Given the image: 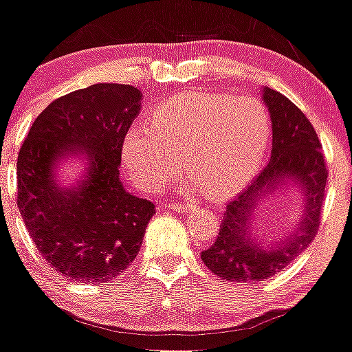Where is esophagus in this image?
Returning <instances> with one entry per match:
<instances>
[{"instance_id":"1","label":"esophagus","mask_w":352,"mask_h":352,"mask_svg":"<svg viewBox=\"0 0 352 352\" xmlns=\"http://www.w3.org/2000/svg\"><path fill=\"white\" fill-rule=\"evenodd\" d=\"M170 208L177 212H190V211H196V209H199V206L197 204H177V202H173V204H170Z\"/></svg>"}]
</instances>
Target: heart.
Segmentation results:
<instances>
[{
	"label": "heart",
	"instance_id": "heart-1",
	"mask_svg": "<svg viewBox=\"0 0 352 352\" xmlns=\"http://www.w3.org/2000/svg\"><path fill=\"white\" fill-rule=\"evenodd\" d=\"M269 138V113L250 95L187 91L163 102L151 127L134 126L122 140L133 182L155 192L173 179L177 160L189 189L209 197L239 192L255 175Z\"/></svg>",
	"mask_w": 352,
	"mask_h": 352
}]
</instances>
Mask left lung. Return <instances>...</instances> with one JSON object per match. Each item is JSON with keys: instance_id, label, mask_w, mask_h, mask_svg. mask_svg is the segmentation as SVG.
<instances>
[{"instance_id": "left-lung-1", "label": "left lung", "mask_w": 352, "mask_h": 352, "mask_svg": "<svg viewBox=\"0 0 352 352\" xmlns=\"http://www.w3.org/2000/svg\"><path fill=\"white\" fill-rule=\"evenodd\" d=\"M272 124L271 162L254 182L228 202L214 243L201 254L211 272L225 281L255 283L289 265L317 235L324 206L327 166L310 120L279 91L262 88ZM287 185L304 192V214L297 230L274 243H262L253 232L254 209L262 198Z\"/></svg>"}]
</instances>
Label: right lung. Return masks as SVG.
Segmentation results:
<instances>
[{
	"label": "right lung",
	"mask_w": 352,
	"mask_h": 352,
	"mask_svg": "<svg viewBox=\"0 0 352 352\" xmlns=\"http://www.w3.org/2000/svg\"><path fill=\"white\" fill-rule=\"evenodd\" d=\"M141 98L136 87L117 83L71 91L42 110L20 148V214L42 257L67 279L113 281L143 243L155 204L119 179L122 140ZM66 157L85 163L71 186L57 182Z\"/></svg>",
	"instance_id": "right-lung-1"
}]
</instances>
